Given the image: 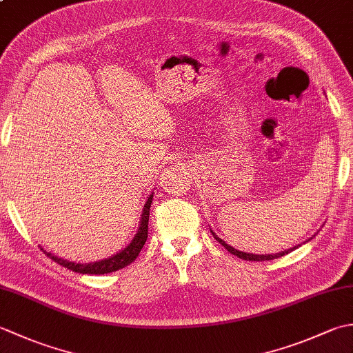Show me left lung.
<instances>
[{
  "instance_id": "8db88e82",
  "label": "left lung",
  "mask_w": 353,
  "mask_h": 353,
  "mask_svg": "<svg viewBox=\"0 0 353 353\" xmlns=\"http://www.w3.org/2000/svg\"><path fill=\"white\" fill-rule=\"evenodd\" d=\"M212 235H214V238L216 239V241H219L221 245H224V249H226L228 252H230L232 254H235V256L244 259V261H256V262H259V261H272V259H277V258H281V256H285V254H288L290 252H292V250L296 249V247H292V249H288V250L281 252V253H277V254H252V253H244V252H239V250L234 249V247H232V245L224 243L221 238L216 236L214 232H212Z\"/></svg>"
}]
</instances>
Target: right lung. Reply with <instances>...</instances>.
Returning a JSON list of instances; mask_svg holds the SVG:
<instances>
[{
  "label": "right lung",
  "instance_id": "right-lung-1",
  "mask_svg": "<svg viewBox=\"0 0 353 353\" xmlns=\"http://www.w3.org/2000/svg\"><path fill=\"white\" fill-rule=\"evenodd\" d=\"M152 200H153V194H150V197H148L147 203L144 206V211H142L138 234L134 235V238L132 239V243L127 245L123 252L117 253L115 256L100 261V262H92V264H76V262H70L66 259L57 258V256H54V254L45 252L43 249H41V250H43V253L47 254L50 259L57 262V264H61L62 267L72 270V272H76V273H81V274H106V273H112V272H118V270L130 265L132 262L138 258L141 249L144 247V244L147 241V236H148V215H150V206H152Z\"/></svg>",
  "mask_w": 353,
  "mask_h": 353
}]
</instances>
